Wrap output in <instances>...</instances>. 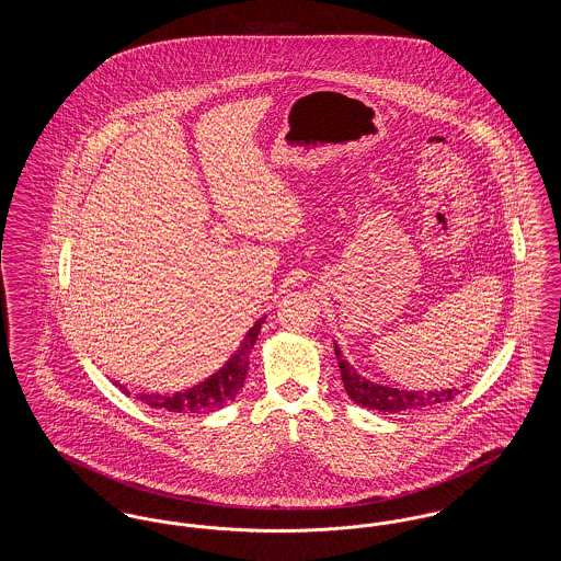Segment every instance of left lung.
<instances>
[{
	"instance_id": "1",
	"label": "left lung",
	"mask_w": 561,
	"mask_h": 561,
	"mask_svg": "<svg viewBox=\"0 0 561 561\" xmlns=\"http://www.w3.org/2000/svg\"><path fill=\"white\" fill-rule=\"evenodd\" d=\"M334 353L339 359L341 368V378L345 385L348 398L370 410L378 412H389V414H401V412H412V410H423L428 405H437L444 401H450L460 393L458 389H444V391H400L393 387L376 385L373 380L359 376L348 366L341 353L339 345H334Z\"/></svg>"
}]
</instances>
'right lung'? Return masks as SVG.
I'll use <instances>...</instances> for the list:
<instances>
[{"label": "right lung", "instance_id": "right-lung-1", "mask_svg": "<svg viewBox=\"0 0 561 561\" xmlns=\"http://www.w3.org/2000/svg\"><path fill=\"white\" fill-rule=\"evenodd\" d=\"M265 323V318L256 321L248 334L243 336L240 348L229 357V362L214 373L210 378H206L204 382L191 387L187 391H176L174 396H149L142 393L136 400L145 401L149 408H158V410H168V412H179V414H206L214 412L218 408H225L229 401L236 400V396L240 393L248 374V364H250V353L254 348V343L259 339V332ZM126 396H130V391L115 382Z\"/></svg>", "mask_w": 561, "mask_h": 561}]
</instances>
